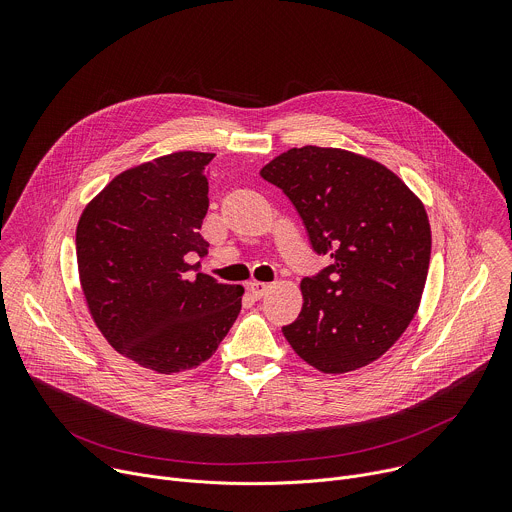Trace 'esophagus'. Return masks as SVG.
Listing matches in <instances>:
<instances>
[{"label":"esophagus","mask_w":512,"mask_h":512,"mask_svg":"<svg viewBox=\"0 0 512 512\" xmlns=\"http://www.w3.org/2000/svg\"><path fill=\"white\" fill-rule=\"evenodd\" d=\"M269 283H263V281H253V283H249V291H251V296L255 298V300H261L267 291H269Z\"/></svg>","instance_id":"obj_1"}]
</instances>
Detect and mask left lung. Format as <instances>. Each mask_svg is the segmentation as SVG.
Returning a JSON list of instances; mask_svg holds the SVG:
<instances>
[{
	"mask_svg": "<svg viewBox=\"0 0 512 512\" xmlns=\"http://www.w3.org/2000/svg\"><path fill=\"white\" fill-rule=\"evenodd\" d=\"M261 178L296 206L312 249L332 263L302 279L283 336L314 369L348 373L385 354L413 320L429 269L421 200L385 166L336 148H294Z\"/></svg>",
	"mask_w": 512,
	"mask_h": 512,
	"instance_id": "left-lung-1",
	"label": "left lung"
}]
</instances>
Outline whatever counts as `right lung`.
<instances>
[{
	"instance_id": "add662e5",
	"label": "right lung",
	"mask_w": 512,
	"mask_h": 512,
	"mask_svg": "<svg viewBox=\"0 0 512 512\" xmlns=\"http://www.w3.org/2000/svg\"><path fill=\"white\" fill-rule=\"evenodd\" d=\"M214 154L178 152L113 178L85 208L77 263L91 316L109 344L143 369L200 367L241 312V285L190 271L206 255V170Z\"/></svg>"
}]
</instances>
